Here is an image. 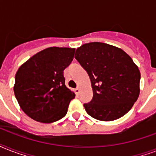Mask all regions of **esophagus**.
Returning a JSON list of instances; mask_svg holds the SVG:
<instances>
[{"label": "esophagus", "mask_w": 156, "mask_h": 156, "mask_svg": "<svg viewBox=\"0 0 156 156\" xmlns=\"http://www.w3.org/2000/svg\"><path fill=\"white\" fill-rule=\"evenodd\" d=\"M74 92H75L76 95H78V94H79V92H80V90H79V88L76 87L75 89H74Z\"/></svg>", "instance_id": "esophagus-1"}]
</instances>
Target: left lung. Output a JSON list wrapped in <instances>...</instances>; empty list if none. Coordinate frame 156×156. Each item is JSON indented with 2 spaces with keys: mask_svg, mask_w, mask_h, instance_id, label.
<instances>
[{
  "mask_svg": "<svg viewBox=\"0 0 156 156\" xmlns=\"http://www.w3.org/2000/svg\"><path fill=\"white\" fill-rule=\"evenodd\" d=\"M74 57L91 82L92 100L83 104L87 112L104 121L127 113L138 100L141 78L130 56L121 48L92 42L77 48Z\"/></svg>",
  "mask_w": 156,
  "mask_h": 156,
  "instance_id": "left-lung-1",
  "label": "left lung"
}]
</instances>
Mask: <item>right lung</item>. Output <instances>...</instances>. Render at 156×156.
<instances>
[{
  "instance_id": "obj_1",
  "label": "right lung",
  "mask_w": 156,
  "mask_h": 156,
  "mask_svg": "<svg viewBox=\"0 0 156 156\" xmlns=\"http://www.w3.org/2000/svg\"><path fill=\"white\" fill-rule=\"evenodd\" d=\"M75 49L51 47L38 52L18 69L14 95L30 118L52 123L66 116L74 93L65 85L64 69L73 61Z\"/></svg>"
}]
</instances>
